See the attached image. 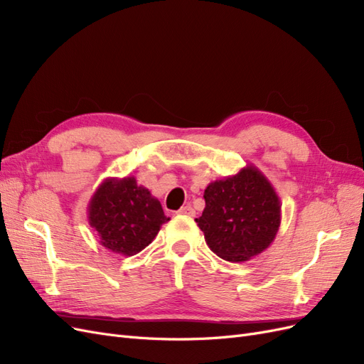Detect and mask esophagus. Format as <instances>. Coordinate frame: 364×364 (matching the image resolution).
I'll use <instances>...</instances> for the list:
<instances>
[{"label": "esophagus", "mask_w": 364, "mask_h": 364, "mask_svg": "<svg viewBox=\"0 0 364 364\" xmlns=\"http://www.w3.org/2000/svg\"><path fill=\"white\" fill-rule=\"evenodd\" d=\"M179 214L188 215V217H194V215H196V211H194V209H193L190 205H186V206H182V208L179 209Z\"/></svg>", "instance_id": "obj_1"}]
</instances>
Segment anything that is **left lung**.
<instances>
[{
	"instance_id": "1",
	"label": "left lung",
	"mask_w": 364,
	"mask_h": 364,
	"mask_svg": "<svg viewBox=\"0 0 364 364\" xmlns=\"http://www.w3.org/2000/svg\"><path fill=\"white\" fill-rule=\"evenodd\" d=\"M196 223L217 257L243 262L266 250L281 225V200L255 165L206 186Z\"/></svg>"
}]
</instances>
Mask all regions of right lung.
Returning a JSON list of instances; mask_svg holds the SVG:
<instances>
[{"label":"right lung","mask_w":364,"mask_h":364,"mask_svg":"<svg viewBox=\"0 0 364 364\" xmlns=\"http://www.w3.org/2000/svg\"><path fill=\"white\" fill-rule=\"evenodd\" d=\"M170 217L134 176L105 179L87 203V222L102 246L132 257L147 247Z\"/></svg>","instance_id":"add662e5"}]
</instances>
